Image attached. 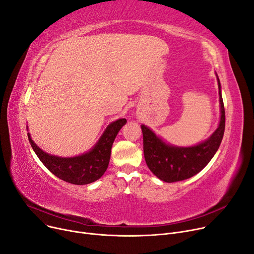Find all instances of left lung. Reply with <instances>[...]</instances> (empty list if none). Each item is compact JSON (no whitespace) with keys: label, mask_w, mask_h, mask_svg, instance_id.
<instances>
[{"label":"left lung","mask_w":254,"mask_h":254,"mask_svg":"<svg viewBox=\"0 0 254 254\" xmlns=\"http://www.w3.org/2000/svg\"><path fill=\"white\" fill-rule=\"evenodd\" d=\"M218 83L221 121L219 128L206 141L192 147L172 146L162 141L147 127L141 126L144 159L149 170L159 179L168 183L188 179L199 173L219 149L225 132L226 117L219 78Z\"/></svg>","instance_id":"left-lung-1"}]
</instances>
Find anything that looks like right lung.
I'll use <instances>...</instances> for the list:
<instances>
[{"label":"right lung","mask_w":254,"mask_h":254,"mask_svg":"<svg viewBox=\"0 0 254 254\" xmlns=\"http://www.w3.org/2000/svg\"><path fill=\"white\" fill-rule=\"evenodd\" d=\"M126 122V119H119L111 123L99 142L89 152L75 158H58L48 154L37 147L29 134L28 140L37 158L55 176L71 184L84 185L100 179L106 172L110 162L113 142Z\"/></svg>","instance_id":"add662e5"}]
</instances>
